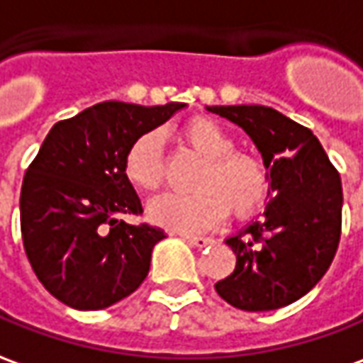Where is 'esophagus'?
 Wrapping results in <instances>:
<instances>
[{
  "label": "esophagus",
  "mask_w": 363,
  "mask_h": 363,
  "mask_svg": "<svg viewBox=\"0 0 363 363\" xmlns=\"http://www.w3.org/2000/svg\"><path fill=\"white\" fill-rule=\"evenodd\" d=\"M184 239H186L187 243L191 245V247H197V249H203L207 245L213 243V239L211 237H197V235H184Z\"/></svg>",
  "instance_id": "1"
}]
</instances>
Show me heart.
<instances>
[{
  "instance_id": "b5f03b06",
  "label": "heart",
  "mask_w": 363,
  "mask_h": 363,
  "mask_svg": "<svg viewBox=\"0 0 363 363\" xmlns=\"http://www.w3.org/2000/svg\"><path fill=\"white\" fill-rule=\"evenodd\" d=\"M184 140L199 156L203 166L197 172L194 191H167L148 203L154 223L182 233L207 231L225 215L249 217L269 196V172L261 157L233 150V136L211 118L187 122ZM124 176L142 191H152L164 177V150L157 132H144L124 154Z\"/></svg>"
}]
</instances>
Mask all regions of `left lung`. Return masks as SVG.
I'll use <instances>...</instances> for the list:
<instances>
[{"mask_svg": "<svg viewBox=\"0 0 363 363\" xmlns=\"http://www.w3.org/2000/svg\"><path fill=\"white\" fill-rule=\"evenodd\" d=\"M249 134L269 172V203L259 221L225 243L235 271L217 294L247 312L289 306L311 292L334 261L342 233V182L318 138L261 104L207 106Z\"/></svg>", "mask_w": 363, "mask_h": 363, "instance_id": "obj_1", "label": "left lung"}]
</instances>
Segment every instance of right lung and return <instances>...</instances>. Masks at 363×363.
I'll return each mask as SVG.
<instances>
[{
	"label": "right lung",
	"mask_w": 363,
	"mask_h": 363,
	"mask_svg": "<svg viewBox=\"0 0 363 363\" xmlns=\"http://www.w3.org/2000/svg\"><path fill=\"white\" fill-rule=\"evenodd\" d=\"M184 102L140 106L108 101L57 122L21 186V235L37 279L77 311H102L148 277L152 249L166 233L120 215H140L124 176V154Z\"/></svg>",
	"instance_id": "add662e5"
}]
</instances>
